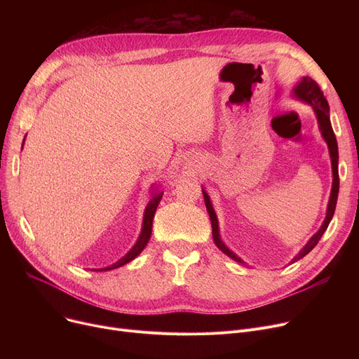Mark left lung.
I'll list each match as a JSON object with an SVG mask.
<instances>
[{"mask_svg":"<svg viewBox=\"0 0 359 359\" xmlns=\"http://www.w3.org/2000/svg\"><path fill=\"white\" fill-rule=\"evenodd\" d=\"M294 96L299 100H303L306 103H309L314 113H316V118H317V122H318V128H320V132H322V137L325 138V141L327 142V147H329V153H330V158H332V173H333V183H332V192H330V198H329V203H327V211H326V218L322 224V227H320V230L307 241L306 246L299 250V253L292 259L291 263L303 259L306 255H309L314 248L316 244L318 243V240L322 238L323 233L326 231V229L329 227V222L334 214V208H336V201H337V194H339V172H337V161H339V153H337V142H336V137H334V132H333V128H332V123H330V115H329V103L326 100V97L323 96V91L320 90L318 84L310 79V77H303V80H301L295 87H294ZM202 194H203V199H205V205H206V211H208L210 214V218H211V225H212V237H214V241L217 244V248L227 255L229 257H231L233 260L238 262V263H243L244 262L236 255L233 253L227 246H225L224 241L221 240L219 237V227H218V219H217V214L212 208V203H211V199L208 196V194H206L203 189H202Z\"/></svg>","mask_w":359,"mask_h":359,"instance_id":"obj_1","label":"left lung"}]
</instances>
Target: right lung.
Returning <instances> with one entry per match:
<instances>
[{
    "label": "right lung",
    "instance_id": "1",
    "mask_svg": "<svg viewBox=\"0 0 359 359\" xmlns=\"http://www.w3.org/2000/svg\"><path fill=\"white\" fill-rule=\"evenodd\" d=\"M25 144V141H23ZM163 198V192H156L153 195V198L149 199L147 208H145V212H144V219H142V229H141V234L135 243V246L132 248L121 260H118L116 263H113V265L107 266V268H103V269H93V271H110V269H116L119 266H123L126 265V263H129L130 260H134L147 246V243L149 241V237H151V231H153V218H154V214L157 211V206L160 203Z\"/></svg>",
    "mask_w": 359,
    "mask_h": 359
}]
</instances>
